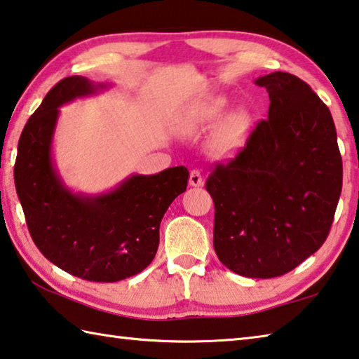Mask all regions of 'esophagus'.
<instances>
[{"label": "esophagus", "mask_w": 359, "mask_h": 359, "mask_svg": "<svg viewBox=\"0 0 359 359\" xmlns=\"http://www.w3.org/2000/svg\"><path fill=\"white\" fill-rule=\"evenodd\" d=\"M190 185L191 187H202L204 185V179H202V174L199 169H193L190 172Z\"/></svg>", "instance_id": "obj_1"}]
</instances>
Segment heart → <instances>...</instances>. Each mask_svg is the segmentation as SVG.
Returning <instances> with one entry per match:
<instances>
[{"instance_id": "1", "label": "heart", "mask_w": 359, "mask_h": 359, "mask_svg": "<svg viewBox=\"0 0 359 359\" xmlns=\"http://www.w3.org/2000/svg\"><path fill=\"white\" fill-rule=\"evenodd\" d=\"M224 100L223 99H212L205 100L202 103L194 105L190 111H188L182 121V128L185 130L187 133H194L198 132L199 128L207 126L208 122L218 119L223 111ZM238 140V126L237 122L233 121L229 126L226 127L223 135L219 136L218 141L215 142V151L219 154H226L229 149L236 144Z\"/></svg>"}]
</instances>
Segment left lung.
<instances>
[{
  "instance_id": "1",
  "label": "left lung",
  "mask_w": 359,
  "mask_h": 359,
  "mask_svg": "<svg viewBox=\"0 0 359 359\" xmlns=\"http://www.w3.org/2000/svg\"><path fill=\"white\" fill-rule=\"evenodd\" d=\"M270 97L236 158L205 182L213 248L227 269L269 279L295 269L327 240L342 191V158L328 107L287 72L260 76Z\"/></svg>"
}]
</instances>
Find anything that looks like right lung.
Instances as JSON below:
<instances>
[{"label": "right lung", "mask_w": 359, "mask_h": 359, "mask_svg": "<svg viewBox=\"0 0 359 359\" xmlns=\"http://www.w3.org/2000/svg\"><path fill=\"white\" fill-rule=\"evenodd\" d=\"M103 88L107 84L75 75L48 90L22 132L14 179L39 251L76 278L116 283L152 262L163 215L187 190L190 174L185 166L154 175L135 174L99 196L74 194L64 187L51 160L57 108Z\"/></svg>", "instance_id": "add662e5"}]
</instances>
